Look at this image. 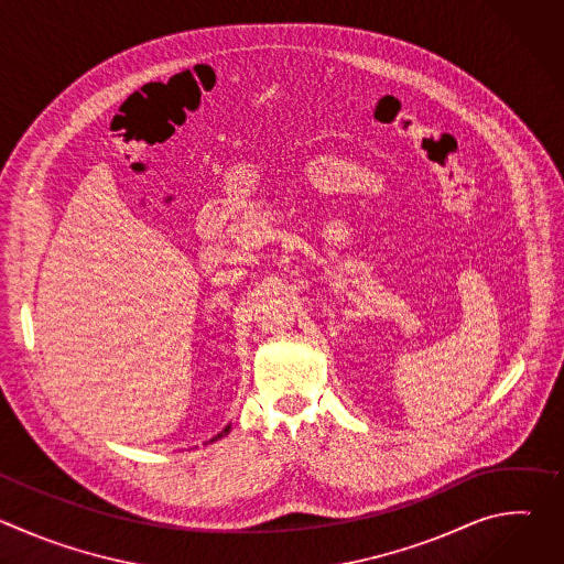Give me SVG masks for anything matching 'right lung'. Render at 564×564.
<instances>
[{"mask_svg":"<svg viewBox=\"0 0 564 564\" xmlns=\"http://www.w3.org/2000/svg\"><path fill=\"white\" fill-rule=\"evenodd\" d=\"M229 429H231V424H227V426H225V429H223V431H220V433H218L214 440H220V437H225V435L229 433ZM214 440H209V442H214Z\"/></svg>","mask_w":564,"mask_h":564,"instance_id":"obj_1","label":"right lung"}]
</instances>
